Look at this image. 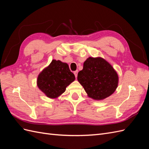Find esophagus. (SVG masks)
I'll use <instances>...</instances> for the list:
<instances>
[{
    "instance_id": "34e87169",
    "label": "esophagus",
    "mask_w": 149,
    "mask_h": 149,
    "mask_svg": "<svg viewBox=\"0 0 149 149\" xmlns=\"http://www.w3.org/2000/svg\"><path fill=\"white\" fill-rule=\"evenodd\" d=\"M78 70H76V71H74V76H75L76 78H77V76H78Z\"/></svg>"
}]
</instances>
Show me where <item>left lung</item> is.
<instances>
[{"label": "left lung", "mask_w": 149, "mask_h": 149, "mask_svg": "<svg viewBox=\"0 0 149 149\" xmlns=\"http://www.w3.org/2000/svg\"><path fill=\"white\" fill-rule=\"evenodd\" d=\"M78 80L88 96L96 100L111 96L118 84V74L102 58H88L78 74Z\"/></svg>", "instance_id": "1"}]
</instances>
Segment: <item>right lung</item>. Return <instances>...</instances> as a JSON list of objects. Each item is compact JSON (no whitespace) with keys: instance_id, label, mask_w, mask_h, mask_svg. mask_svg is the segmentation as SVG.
<instances>
[{"instance_id":"right-lung-1","label":"right lung","mask_w":149,"mask_h":149,"mask_svg":"<svg viewBox=\"0 0 149 149\" xmlns=\"http://www.w3.org/2000/svg\"><path fill=\"white\" fill-rule=\"evenodd\" d=\"M74 79L75 76L68 64L53 60L38 75L37 85L48 97L55 98L63 93Z\"/></svg>"}]
</instances>
